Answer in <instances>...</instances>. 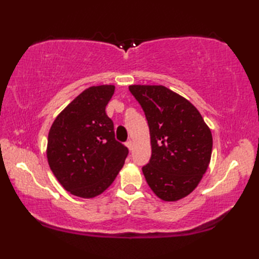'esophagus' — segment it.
Returning a JSON list of instances; mask_svg holds the SVG:
<instances>
[{
	"label": "esophagus",
	"mask_w": 259,
	"mask_h": 259,
	"mask_svg": "<svg viewBox=\"0 0 259 259\" xmlns=\"http://www.w3.org/2000/svg\"><path fill=\"white\" fill-rule=\"evenodd\" d=\"M125 146L126 147H128V149L131 151V150H133V148H134V142L133 141H131V140H129V141H126L125 142Z\"/></svg>",
	"instance_id": "1"
}]
</instances>
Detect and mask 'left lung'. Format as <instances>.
I'll list each match as a JSON object with an SVG mask.
<instances>
[{
  "label": "left lung",
  "instance_id": "8db88e82",
  "mask_svg": "<svg viewBox=\"0 0 259 259\" xmlns=\"http://www.w3.org/2000/svg\"><path fill=\"white\" fill-rule=\"evenodd\" d=\"M145 111L151 158L142 167L148 185L164 201L188 196L209 166L212 136L194 104L163 85L129 87Z\"/></svg>",
  "mask_w": 259,
  "mask_h": 259
}]
</instances>
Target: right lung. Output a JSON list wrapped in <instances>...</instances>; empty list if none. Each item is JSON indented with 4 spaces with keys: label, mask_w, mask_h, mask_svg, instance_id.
Wrapping results in <instances>:
<instances>
[{
    "label": "right lung",
    "mask_w": 259,
    "mask_h": 259,
    "mask_svg": "<svg viewBox=\"0 0 259 259\" xmlns=\"http://www.w3.org/2000/svg\"><path fill=\"white\" fill-rule=\"evenodd\" d=\"M113 93L112 84L88 88L59 113L49 131V166L74 196L101 195L128 156V148L115 140L113 122L106 113Z\"/></svg>",
    "instance_id": "obj_1"
}]
</instances>
